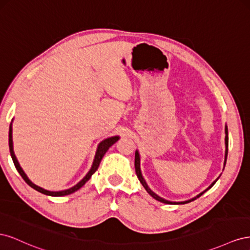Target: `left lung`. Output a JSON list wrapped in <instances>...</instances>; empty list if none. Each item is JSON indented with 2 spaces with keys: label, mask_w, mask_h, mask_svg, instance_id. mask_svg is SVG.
Returning <instances> with one entry per match:
<instances>
[{
  "label": "left lung",
  "mask_w": 250,
  "mask_h": 250,
  "mask_svg": "<svg viewBox=\"0 0 250 250\" xmlns=\"http://www.w3.org/2000/svg\"><path fill=\"white\" fill-rule=\"evenodd\" d=\"M228 152H229V130H228V126L225 125V156H224V167H225V164H226V158H228ZM140 164H141L140 153H139V151L137 150V151H135V156H134V167H135V173H137V176H138V178H139V180H140V183L143 185L144 188H145V190L149 193V195L152 196V197H153L154 199H156L157 201H161V202L166 203V204H185V203H188V202H191V201H193V200H195V199H197V198L200 197V196H201L202 194H204L208 190H209V188L216 184V181L219 179V177H220V176H219L216 180H214L213 183H211V185H210L208 188H206V190H204L203 192H201L200 194H198L197 196H196V197H194V198H192V199H188V200H186V201H179V202L169 201V200H166V199L160 197V196L156 195V194L148 187V185H147V183H146V180L144 179V177H143V175H142L141 165H140ZM224 167H223V170H224Z\"/></svg>",
  "instance_id": "8db88e82"
}]
</instances>
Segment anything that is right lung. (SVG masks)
Masks as SVG:
<instances>
[{
	"label": "right lung",
	"mask_w": 250,
	"mask_h": 250,
	"mask_svg": "<svg viewBox=\"0 0 250 250\" xmlns=\"http://www.w3.org/2000/svg\"><path fill=\"white\" fill-rule=\"evenodd\" d=\"M119 139H120V137H118V135H116V137H111V138L103 140V141L99 144V145H98V148H97V151H96V155H95L94 162H93V165H92V168H90V170L88 171V173L86 174V175H85L84 177H83L76 186H74V187H72V188H67V190L58 191V192H53V191L44 190V188H41V187H39V186L34 185V184L32 183V181L28 178V176L26 175V173L24 172V170L21 169V167L19 162H18V160H17V156H16V154H14V151H13L12 123H10V126H9V150H10V155H11V157H12V161H13L14 166H16V168H17L18 172L20 173V175L22 177V179H24L30 187L33 188L34 190L39 191L40 193H42V194H44V195L54 196V197H59V196L70 195V194H72V193H74V192L78 191L81 187L84 186L86 181H87L90 177H92L93 174L97 171V169H98V167H99V165H100V163H101V160L103 158L104 154L106 153V151H107V150L109 149V147L112 146L113 144H115Z\"/></svg>",
	"instance_id": "add662e5"
}]
</instances>
